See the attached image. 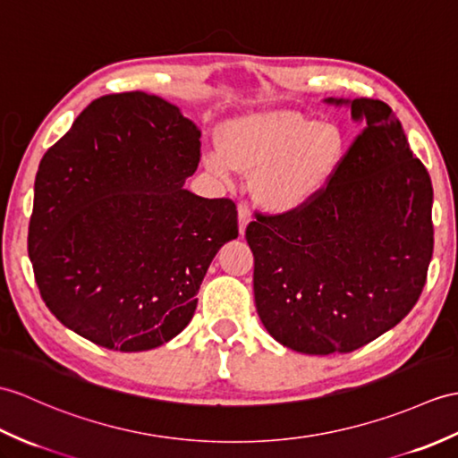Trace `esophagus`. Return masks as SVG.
Returning <instances> with one entry per match:
<instances>
[{
    "label": "esophagus",
    "instance_id": "34e87169",
    "mask_svg": "<svg viewBox=\"0 0 458 458\" xmlns=\"http://www.w3.org/2000/svg\"><path fill=\"white\" fill-rule=\"evenodd\" d=\"M251 222V210L246 203H240L238 205V225H240V233L243 236V232H246L248 225Z\"/></svg>",
    "mask_w": 458,
    "mask_h": 458
}]
</instances>
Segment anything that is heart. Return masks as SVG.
Returning <instances> with one entry per match:
<instances>
[{"mask_svg": "<svg viewBox=\"0 0 458 458\" xmlns=\"http://www.w3.org/2000/svg\"><path fill=\"white\" fill-rule=\"evenodd\" d=\"M344 156L345 136L335 124L314 123L296 113L265 111L228 124L225 148H208L205 162L225 181L238 169L255 174L258 203L275 215H289L324 193Z\"/></svg>", "mask_w": 458, "mask_h": 458, "instance_id": "1", "label": "heart"}]
</instances>
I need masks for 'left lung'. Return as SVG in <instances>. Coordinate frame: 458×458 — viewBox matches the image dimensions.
Here are the masks:
<instances>
[{
	"label": "left lung",
	"mask_w": 458,
	"mask_h": 458,
	"mask_svg": "<svg viewBox=\"0 0 458 458\" xmlns=\"http://www.w3.org/2000/svg\"><path fill=\"white\" fill-rule=\"evenodd\" d=\"M349 107L363 131L314 203L246 228L253 294L275 342L306 355L349 353L408 316L433 255V187L396 114L378 99Z\"/></svg>",
	"instance_id": "obj_1"
}]
</instances>
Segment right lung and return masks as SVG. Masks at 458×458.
I'll return each mask as SVG.
<instances>
[{"label": "right lung", "instance_id": "obj_1", "mask_svg": "<svg viewBox=\"0 0 458 458\" xmlns=\"http://www.w3.org/2000/svg\"><path fill=\"white\" fill-rule=\"evenodd\" d=\"M200 131L144 91L85 107L42 156L29 258L48 310L95 345L167 344L195 314L210 261L238 238L230 199L191 193Z\"/></svg>", "mask_w": 458, "mask_h": 458}]
</instances>
